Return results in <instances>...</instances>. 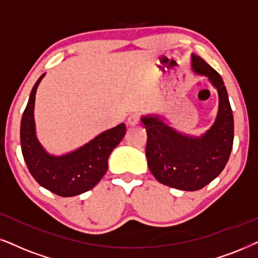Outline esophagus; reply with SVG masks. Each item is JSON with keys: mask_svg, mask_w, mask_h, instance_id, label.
Returning a JSON list of instances; mask_svg holds the SVG:
<instances>
[{"mask_svg": "<svg viewBox=\"0 0 258 258\" xmlns=\"http://www.w3.org/2000/svg\"><path fill=\"white\" fill-rule=\"evenodd\" d=\"M140 122V115L137 113H133L131 115L128 116V119H127V123H128L130 126H136L138 125Z\"/></svg>", "mask_w": 258, "mask_h": 258, "instance_id": "1", "label": "esophagus"}]
</instances>
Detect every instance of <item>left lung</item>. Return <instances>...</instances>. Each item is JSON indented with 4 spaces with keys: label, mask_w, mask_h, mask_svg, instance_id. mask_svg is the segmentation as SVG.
I'll use <instances>...</instances> for the list:
<instances>
[{
    "label": "left lung",
    "mask_w": 258,
    "mask_h": 258,
    "mask_svg": "<svg viewBox=\"0 0 258 258\" xmlns=\"http://www.w3.org/2000/svg\"><path fill=\"white\" fill-rule=\"evenodd\" d=\"M195 73L208 76L219 94L214 125L200 138L175 132L158 118H143L148 142L146 158L156 180L169 187L194 191L212 182L229 161L233 145V114L224 81L210 64L193 54Z\"/></svg>",
    "instance_id": "left-lung-1"
}]
</instances>
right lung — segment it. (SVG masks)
I'll use <instances>...</instances> for the list:
<instances>
[{"mask_svg":"<svg viewBox=\"0 0 258 258\" xmlns=\"http://www.w3.org/2000/svg\"><path fill=\"white\" fill-rule=\"evenodd\" d=\"M40 78L34 84L21 119V151L29 172L41 187L59 197L80 195L99 183L108 169V157L113 149L121 142L126 133L125 123L97 136L81 149L53 157L47 155L39 144L34 130L35 91Z\"/></svg>","mask_w":258,"mask_h":258,"instance_id":"obj_1","label":"right lung"}]
</instances>
